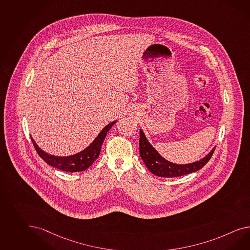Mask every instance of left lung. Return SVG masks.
Returning <instances> with one entry per match:
<instances>
[{
    "mask_svg": "<svg viewBox=\"0 0 250 250\" xmlns=\"http://www.w3.org/2000/svg\"><path fill=\"white\" fill-rule=\"evenodd\" d=\"M214 150L215 147L203 159L192 163L176 164L160 156L155 147L148 142L142 129H140V156L148 170L159 177L174 178L195 172L205 166L208 161L210 160Z\"/></svg>",
    "mask_w": 250,
    "mask_h": 250,
    "instance_id": "left-lung-1",
    "label": "left lung"
}]
</instances>
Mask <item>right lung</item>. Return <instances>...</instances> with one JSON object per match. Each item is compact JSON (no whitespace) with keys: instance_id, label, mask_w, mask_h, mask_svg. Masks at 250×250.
Listing matches in <instances>:
<instances>
[{"instance_id":"obj_1","label":"right lung","mask_w":250,"mask_h":250,"mask_svg":"<svg viewBox=\"0 0 250 250\" xmlns=\"http://www.w3.org/2000/svg\"><path fill=\"white\" fill-rule=\"evenodd\" d=\"M116 122L117 121L110 122L108 125H106L102 129V131L98 134L95 140L92 141L88 147L84 148L83 150H82L79 153L67 156V157H58V156L47 153L41 147H39L36 142L32 139V137H31V139L39 156L44 160L48 165L66 172H79V171L86 170L94 162V160L98 159L101 152V148L103 146V141L105 140L107 132Z\"/></svg>"}]
</instances>
